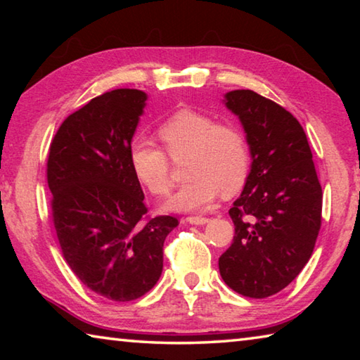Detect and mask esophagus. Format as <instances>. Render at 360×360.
Masks as SVG:
<instances>
[{
    "label": "esophagus",
    "instance_id": "obj_1",
    "mask_svg": "<svg viewBox=\"0 0 360 360\" xmlns=\"http://www.w3.org/2000/svg\"><path fill=\"white\" fill-rule=\"evenodd\" d=\"M186 221L193 224V225H203V224L208 222L210 219L208 217H203V216H188Z\"/></svg>",
    "mask_w": 360,
    "mask_h": 360
}]
</instances>
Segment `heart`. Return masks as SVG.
<instances>
[{"label":"heart","instance_id":"obj_1","mask_svg":"<svg viewBox=\"0 0 360 360\" xmlns=\"http://www.w3.org/2000/svg\"><path fill=\"white\" fill-rule=\"evenodd\" d=\"M158 138L165 150L149 139L136 138L129 157L133 173L157 197H165L173 187L167 157L178 163L186 160L188 181L173 195L168 208L202 211L211 206L219 192L230 197L245 186L251 167L248 139L230 122H214L206 114L181 109L160 125Z\"/></svg>","mask_w":360,"mask_h":360}]
</instances>
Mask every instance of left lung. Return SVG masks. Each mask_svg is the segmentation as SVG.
I'll use <instances>...</instances> for the list:
<instances>
[{
	"label": "left lung",
	"mask_w": 360,
	"mask_h": 360,
	"mask_svg": "<svg viewBox=\"0 0 360 360\" xmlns=\"http://www.w3.org/2000/svg\"><path fill=\"white\" fill-rule=\"evenodd\" d=\"M225 105L245 127L252 165L229 214L231 246L219 257L229 285L249 298L278 294L313 254L322 188L307 135L294 115L252 90H233Z\"/></svg>",
	"instance_id": "obj_1"
}]
</instances>
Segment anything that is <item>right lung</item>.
I'll list each match as a JSON object with an SVG mask.
<instances>
[{
	"instance_id": "obj_1",
	"label": "right lung",
	"mask_w": 360,
	"mask_h": 360,
	"mask_svg": "<svg viewBox=\"0 0 360 360\" xmlns=\"http://www.w3.org/2000/svg\"><path fill=\"white\" fill-rule=\"evenodd\" d=\"M148 96L117 89L70 114L51 143L47 184L63 257L90 290L131 302L154 288L173 216L149 217L130 165V144Z\"/></svg>"
}]
</instances>
